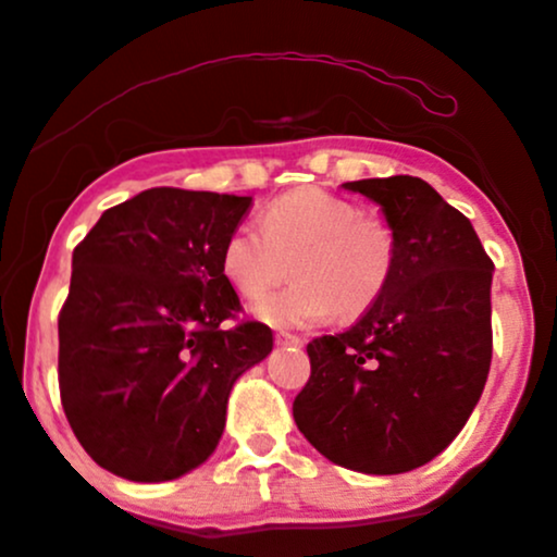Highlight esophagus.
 Segmentation results:
<instances>
[{
    "mask_svg": "<svg viewBox=\"0 0 557 557\" xmlns=\"http://www.w3.org/2000/svg\"><path fill=\"white\" fill-rule=\"evenodd\" d=\"M274 343L285 345V347H304V339L296 337V334H287V332L274 334Z\"/></svg>",
    "mask_w": 557,
    "mask_h": 557,
    "instance_id": "obj_1",
    "label": "esophagus"
}]
</instances>
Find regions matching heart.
I'll use <instances>...</instances> for the list:
<instances>
[{
    "label": "heart",
    "instance_id": "heart-1",
    "mask_svg": "<svg viewBox=\"0 0 557 557\" xmlns=\"http://www.w3.org/2000/svg\"><path fill=\"white\" fill-rule=\"evenodd\" d=\"M292 264L294 285L259 300L253 317L274 330H306L358 319L386 293L397 264V236L379 214L324 189H296L267 207L264 227L227 233L220 270L240 298H260Z\"/></svg>",
    "mask_w": 557,
    "mask_h": 557
}]
</instances>
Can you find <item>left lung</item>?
<instances>
[{"mask_svg":"<svg viewBox=\"0 0 557 557\" xmlns=\"http://www.w3.org/2000/svg\"><path fill=\"white\" fill-rule=\"evenodd\" d=\"M343 186L381 207L397 264L358 324L308 343L311 379L293 418L334 465L401 474L438 457L478 407L493 358V261L470 220L428 181Z\"/></svg>","mask_w":557,"mask_h":557,"instance_id":"left-lung-1","label":"left lung"}]
</instances>
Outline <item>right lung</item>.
Instances as JSON below:
<instances>
[{
    "label": "right lung",
    "instance_id": "add662e5",
    "mask_svg": "<svg viewBox=\"0 0 557 557\" xmlns=\"http://www.w3.org/2000/svg\"><path fill=\"white\" fill-rule=\"evenodd\" d=\"M251 197L139 191L72 253L59 313V392L96 465L132 482L197 470L225 431L236 381L272 352L259 321L220 330L238 296L220 270Z\"/></svg>",
    "mask_w": 557,
    "mask_h": 557
}]
</instances>
